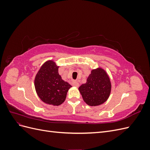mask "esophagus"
<instances>
[{"label": "esophagus", "instance_id": "34e87169", "mask_svg": "<svg viewBox=\"0 0 150 150\" xmlns=\"http://www.w3.org/2000/svg\"><path fill=\"white\" fill-rule=\"evenodd\" d=\"M72 86H75V87H79V83H78V81H72Z\"/></svg>", "mask_w": 150, "mask_h": 150}]
</instances>
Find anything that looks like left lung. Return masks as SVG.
<instances>
[{
    "label": "left lung",
    "mask_w": 150,
    "mask_h": 150,
    "mask_svg": "<svg viewBox=\"0 0 150 150\" xmlns=\"http://www.w3.org/2000/svg\"><path fill=\"white\" fill-rule=\"evenodd\" d=\"M111 89L110 78L102 68L92 70L86 83L79 88L84 101L91 106H99L106 101Z\"/></svg>",
    "instance_id": "left-lung-1"
}]
</instances>
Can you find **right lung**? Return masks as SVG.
<instances>
[{"label":"right lung","instance_id":"obj_1","mask_svg":"<svg viewBox=\"0 0 150 150\" xmlns=\"http://www.w3.org/2000/svg\"><path fill=\"white\" fill-rule=\"evenodd\" d=\"M53 61H46L35 76L34 86L38 96L45 103L59 106L65 101L68 90L72 86L63 81Z\"/></svg>","mask_w":150,"mask_h":150}]
</instances>
